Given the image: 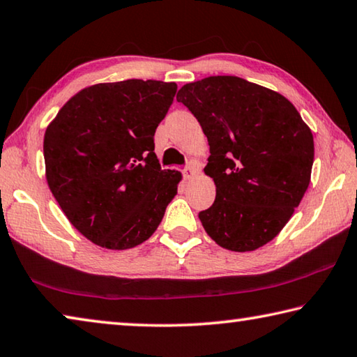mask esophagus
<instances>
[{
	"instance_id": "34e87169",
	"label": "esophagus",
	"mask_w": 357,
	"mask_h": 357,
	"mask_svg": "<svg viewBox=\"0 0 357 357\" xmlns=\"http://www.w3.org/2000/svg\"><path fill=\"white\" fill-rule=\"evenodd\" d=\"M200 172V165L197 164V162H190L189 165H185L184 167V170H183V174H184V178L185 179H192L193 176H195V174Z\"/></svg>"
}]
</instances>
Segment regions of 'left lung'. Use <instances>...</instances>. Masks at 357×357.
<instances>
[{
  "label": "left lung",
  "instance_id": "left-lung-1",
  "mask_svg": "<svg viewBox=\"0 0 357 357\" xmlns=\"http://www.w3.org/2000/svg\"><path fill=\"white\" fill-rule=\"evenodd\" d=\"M178 102L198 119L209 143L204 173L215 200L203 228L223 249L250 252L287 225L310 184L313 135L282 94L233 75L187 83Z\"/></svg>",
  "mask_w": 357,
  "mask_h": 357
}]
</instances>
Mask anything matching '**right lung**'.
<instances>
[{"label":"right lung","instance_id":"obj_1","mask_svg":"<svg viewBox=\"0 0 357 357\" xmlns=\"http://www.w3.org/2000/svg\"><path fill=\"white\" fill-rule=\"evenodd\" d=\"M176 89L157 80L93 84L66 102L47 128L48 187L91 243L132 249L164 219L181 173L162 170L154 134Z\"/></svg>","mask_w":357,"mask_h":357}]
</instances>
